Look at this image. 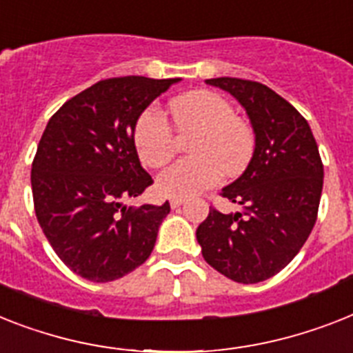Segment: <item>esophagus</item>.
Listing matches in <instances>:
<instances>
[{
    "mask_svg": "<svg viewBox=\"0 0 353 353\" xmlns=\"http://www.w3.org/2000/svg\"><path fill=\"white\" fill-rule=\"evenodd\" d=\"M183 203H185V199H183V197H172V199H170V206H172V208H179V206H181Z\"/></svg>",
    "mask_w": 353,
    "mask_h": 353,
    "instance_id": "34e87169",
    "label": "esophagus"
}]
</instances>
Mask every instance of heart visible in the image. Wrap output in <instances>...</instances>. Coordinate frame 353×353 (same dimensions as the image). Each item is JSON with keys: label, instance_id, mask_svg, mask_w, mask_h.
<instances>
[{"label": "heart", "instance_id": "obj_1", "mask_svg": "<svg viewBox=\"0 0 353 353\" xmlns=\"http://www.w3.org/2000/svg\"><path fill=\"white\" fill-rule=\"evenodd\" d=\"M172 121L177 128H196L190 152L194 157L179 159L159 174L157 190L172 197L196 196L221 179L236 176L248 165L256 136L234 107L219 94L197 90L174 99ZM134 145L147 167H161L172 156V130L161 114L147 108L134 125Z\"/></svg>", "mask_w": 353, "mask_h": 353}]
</instances>
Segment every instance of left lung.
Returning a JSON list of instances; mask_svg holds the SVG:
<instances>
[{
    "label": "left lung",
    "mask_w": 353,
    "mask_h": 353,
    "mask_svg": "<svg viewBox=\"0 0 353 353\" xmlns=\"http://www.w3.org/2000/svg\"><path fill=\"white\" fill-rule=\"evenodd\" d=\"M206 85L241 103L256 147L245 172L221 190L241 210L210 208L197 226V243L212 268L254 285L283 270L310 236L323 192V163L310 125L272 88L237 77H214Z\"/></svg>",
    "instance_id": "left-lung-1"
}]
</instances>
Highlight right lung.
<instances>
[{
	"label": "right lung",
	"instance_id": "add662e5",
	"mask_svg": "<svg viewBox=\"0 0 353 353\" xmlns=\"http://www.w3.org/2000/svg\"><path fill=\"white\" fill-rule=\"evenodd\" d=\"M179 81L112 77L50 117L30 174L34 208L54 252L77 276L108 283L150 257L170 205L125 203L152 185L134 145V125Z\"/></svg>",
	"mask_w": 353,
	"mask_h": 353
}]
</instances>
